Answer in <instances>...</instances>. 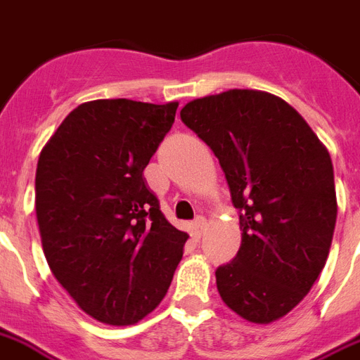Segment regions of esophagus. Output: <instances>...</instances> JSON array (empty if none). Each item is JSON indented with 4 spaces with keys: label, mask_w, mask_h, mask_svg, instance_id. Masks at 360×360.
Listing matches in <instances>:
<instances>
[{
    "label": "esophagus",
    "mask_w": 360,
    "mask_h": 360,
    "mask_svg": "<svg viewBox=\"0 0 360 360\" xmlns=\"http://www.w3.org/2000/svg\"><path fill=\"white\" fill-rule=\"evenodd\" d=\"M207 227V220H205V216H198L194 220V233L198 236L203 235V231H205Z\"/></svg>",
    "instance_id": "34e87169"
}]
</instances>
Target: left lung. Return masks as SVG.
Returning a JSON list of instances; mask_svg holds the SVG:
<instances>
[{"label": "left lung", "mask_w": 360, "mask_h": 360, "mask_svg": "<svg viewBox=\"0 0 360 360\" xmlns=\"http://www.w3.org/2000/svg\"><path fill=\"white\" fill-rule=\"evenodd\" d=\"M181 120L214 151L240 210V250L216 270L221 300L248 322L279 320L329 255L337 221L329 151L302 114L261 90L194 99Z\"/></svg>", "instance_id": "1"}]
</instances>
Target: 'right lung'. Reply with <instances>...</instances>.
I'll list each match as a JSON object with an SVG mask.
<instances>
[{
  "instance_id": "right-lung-1",
  "label": "right lung",
  "mask_w": 360,
  "mask_h": 360,
  "mask_svg": "<svg viewBox=\"0 0 360 360\" xmlns=\"http://www.w3.org/2000/svg\"><path fill=\"white\" fill-rule=\"evenodd\" d=\"M177 101L81 103L38 157L37 220L55 279L89 316L131 326L162 302L183 257L144 168L172 129Z\"/></svg>"
}]
</instances>
